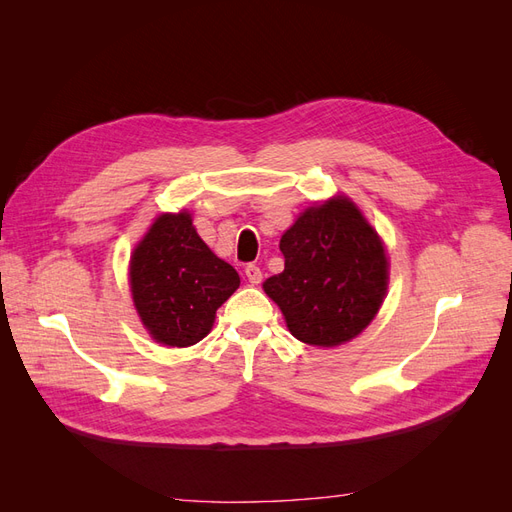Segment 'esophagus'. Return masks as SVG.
Returning a JSON list of instances; mask_svg holds the SVG:
<instances>
[{
  "instance_id": "obj_1",
  "label": "esophagus",
  "mask_w": 512,
  "mask_h": 512,
  "mask_svg": "<svg viewBox=\"0 0 512 512\" xmlns=\"http://www.w3.org/2000/svg\"><path fill=\"white\" fill-rule=\"evenodd\" d=\"M245 277L250 280V284H260L262 282V271L256 265H247L245 267Z\"/></svg>"
}]
</instances>
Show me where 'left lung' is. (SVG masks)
Returning <instances> with one entry per match:
<instances>
[{
	"label": "left lung",
	"instance_id": "1",
	"mask_svg": "<svg viewBox=\"0 0 512 512\" xmlns=\"http://www.w3.org/2000/svg\"><path fill=\"white\" fill-rule=\"evenodd\" d=\"M284 271L265 282L290 333L339 346L374 320L386 292L382 241L348 198L307 209L280 241Z\"/></svg>",
	"mask_w": 512,
	"mask_h": 512
}]
</instances>
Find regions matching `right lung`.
I'll list each match as a JSON object with an SVG mask.
<instances>
[{
  "mask_svg": "<svg viewBox=\"0 0 512 512\" xmlns=\"http://www.w3.org/2000/svg\"><path fill=\"white\" fill-rule=\"evenodd\" d=\"M239 282V273L196 235L188 213L160 215L130 262L138 316L151 337L166 346L200 342Z\"/></svg>",
  "mask_w": 512,
  "mask_h": 512,
  "instance_id": "1",
  "label": "right lung"
}]
</instances>
